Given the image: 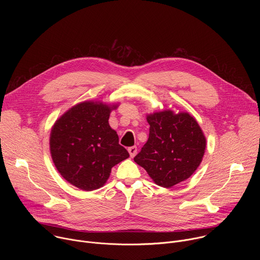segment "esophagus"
<instances>
[{"label": "esophagus", "mask_w": 260, "mask_h": 260, "mask_svg": "<svg viewBox=\"0 0 260 260\" xmlns=\"http://www.w3.org/2000/svg\"><path fill=\"white\" fill-rule=\"evenodd\" d=\"M127 150H128V153H129L131 157H134V156L137 154V151H138V149H137V147H136V146H132V147H129Z\"/></svg>", "instance_id": "1"}]
</instances>
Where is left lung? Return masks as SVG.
Masks as SVG:
<instances>
[{
	"label": "left lung",
	"instance_id": "8db88e82",
	"mask_svg": "<svg viewBox=\"0 0 260 260\" xmlns=\"http://www.w3.org/2000/svg\"><path fill=\"white\" fill-rule=\"evenodd\" d=\"M149 138L134 160L159 186L171 188L189 178L202 162L206 138L188 113L167 110L147 116Z\"/></svg>",
	"mask_w": 260,
	"mask_h": 260
}]
</instances>
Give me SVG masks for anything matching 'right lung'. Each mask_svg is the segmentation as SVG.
I'll use <instances>...</instances> for the list:
<instances>
[{"label": "right lung", "instance_id": "add662e5", "mask_svg": "<svg viewBox=\"0 0 260 260\" xmlns=\"http://www.w3.org/2000/svg\"><path fill=\"white\" fill-rule=\"evenodd\" d=\"M109 107L84 102L71 108L53 125L50 152L59 174L85 191L102 187L111 169L129 154L110 127Z\"/></svg>", "mask_w": 260, "mask_h": 260}]
</instances>
